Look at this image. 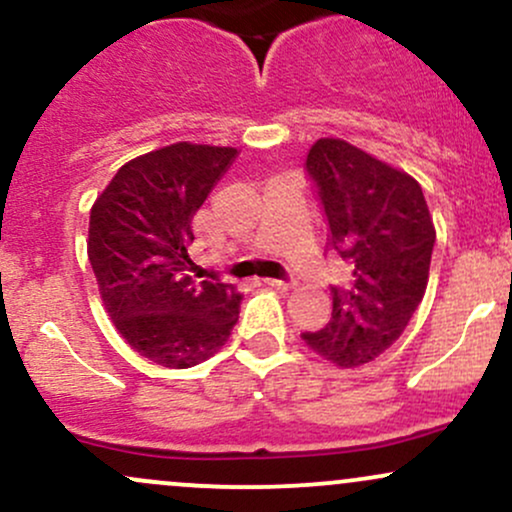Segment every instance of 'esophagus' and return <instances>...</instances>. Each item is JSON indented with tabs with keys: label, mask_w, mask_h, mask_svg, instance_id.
<instances>
[{
	"label": "esophagus",
	"mask_w": 512,
	"mask_h": 512,
	"mask_svg": "<svg viewBox=\"0 0 512 512\" xmlns=\"http://www.w3.org/2000/svg\"><path fill=\"white\" fill-rule=\"evenodd\" d=\"M269 286H276V289H293L296 286V281L293 279H267Z\"/></svg>",
	"instance_id": "34e87169"
}]
</instances>
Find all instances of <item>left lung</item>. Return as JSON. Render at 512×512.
<instances>
[{
    "label": "left lung",
    "mask_w": 512,
    "mask_h": 512,
    "mask_svg": "<svg viewBox=\"0 0 512 512\" xmlns=\"http://www.w3.org/2000/svg\"><path fill=\"white\" fill-rule=\"evenodd\" d=\"M305 168L351 281L332 286V320L301 337L325 361L356 368L390 349L419 308L436 228L419 182L344 139H317Z\"/></svg>",
    "instance_id": "8db88e82"
}]
</instances>
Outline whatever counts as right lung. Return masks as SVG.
Listing matches in <instances>:
<instances>
[{
  "mask_svg": "<svg viewBox=\"0 0 512 512\" xmlns=\"http://www.w3.org/2000/svg\"><path fill=\"white\" fill-rule=\"evenodd\" d=\"M238 149L178 142L125 163L88 221V262L110 320L137 354L192 368L231 337L243 296L190 276L192 219Z\"/></svg>",
  "mask_w": 512,
  "mask_h": 512,
  "instance_id": "right-lung-1",
  "label": "right lung"
}]
</instances>
